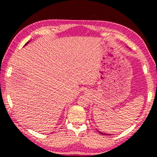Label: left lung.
Returning <instances> with one entry per match:
<instances>
[{
  "mask_svg": "<svg viewBox=\"0 0 157 157\" xmlns=\"http://www.w3.org/2000/svg\"><path fill=\"white\" fill-rule=\"evenodd\" d=\"M99 133H100V134H104V133H102V132H99Z\"/></svg>",
  "mask_w": 157,
  "mask_h": 157,
  "instance_id": "8db88e82",
  "label": "left lung"
}]
</instances>
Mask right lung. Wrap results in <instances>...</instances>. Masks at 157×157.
Segmentation results:
<instances>
[{
	"label": "right lung",
	"instance_id": "right-lung-1",
	"mask_svg": "<svg viewBox=\"0 0 157 157\" xmlns=\"http://www.w3.org/2000/svg\"><path fill=\"white\" fill-rule=\"evenodd\" d=\"M28 43H26V44H28Z\"/></svg>",
	"mask_w": 157,
	"mask_h": 157
}]
</instances>
